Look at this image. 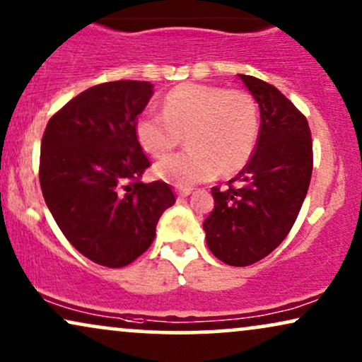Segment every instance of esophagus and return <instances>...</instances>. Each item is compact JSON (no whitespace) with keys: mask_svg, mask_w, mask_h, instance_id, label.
Masks as SVG:
<instances>
[{"mask_svg":"<svg viewBox=\"0 0 362 362\" xmlns=\"http://www.w3.org/2000/svg\"><path fill=\"white\" fill-rule=\"evenodd\" d=\"M175 192H177L178 197H187V195L192 194V189H190V187H177Z\"/></svg>","mask_w":362,"mask_h":362,"instance_id":"34e87169","label":"esophagus"}]
</instances>
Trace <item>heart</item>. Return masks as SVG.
Masks as SVG:
<instances>
[{
    "mask_svg": "<svg viewBox=\"0 0 362 362\" xmlns=\"http://www.w3.org/2000/svg\"><path fill=\"white\" fill-rule=\"evenodd\" d=\"M260 115L245 90L182 83L163 98V113L145 112L135 123L139 144L163 157L184 140L189 148L160 160L155 175L177 187H192L230 175L249 162L257 147Z\"/></svg>",
    "mask_w": 362,
    "mask_h": 362,
    "instance_id": "b5f03b06",
    "label": "heart"
}]
</instances>
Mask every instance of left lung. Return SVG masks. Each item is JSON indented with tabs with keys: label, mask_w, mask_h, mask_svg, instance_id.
<instances>
[{
	"label": "left lung",
	"mask_w": 362,
	"mask_h": 362,
	"mask_svg": "<svg viewBox=\"0 0 362 362\" xmlns=\"http://www.w3.org/2000/svg\"><path fill=\"white\" fill-rule=\"evenodd\" d=\"M239 78L260 108L257 147L227 189H212L215 207L204 230L215 257L245 267L271 254L294 226L313 175V139L305 117L276 86Z\"/></svg>",
	"instance_id": "left-lung-1"
}]
</instances>
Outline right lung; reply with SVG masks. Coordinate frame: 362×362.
Returning a JSON list of instances; mask_svg holds the SVG:
<instances>
[{
	"instance_id": "right-lung-1",
	"label": "right lung",
	"mask_w": 362,
	"mask_h": 362,
	"mask_svg": "<svg viewBox=\"0 0 362 362\" xmlns=\"http://www.w3.org/2000/svg\"><path fill=\"white\" fill-rule=\"evenodd\" d=\"M153 95L148 81L118 80L81 91L49 118L40 185L68 242L105 267H125L152 245L170 185L140 180L150 167L135 135Z\"/></svg>"
}]
</instances>
